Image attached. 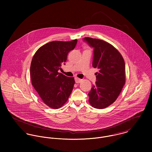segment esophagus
Listing matches in <instances>:
<instances>
[{
	"mask_svg": "<svg viewBox=\"0 0 152 152\" xmlns=\"http://www.w3.org/2000/svg\"><path fill=\"white\" fill-rule=\"evenodd\" d=\"M81 81H82V80L79 78H78V77H75V81L76 83H80Z\"/></svg>",
	"mask_w": 152,
	"mask_h": 152,
	"instance_id": "34e87169",
	"label": "esophagus"
}]
</instances>
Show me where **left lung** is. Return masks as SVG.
Returning <instances> with one entry per match:
<instances>
[{
    "instance_id": "left-lung-1",
    "label": "left lung",
    "mask_w": 152,
    "mask_h": 152,
    "mask_svg": "<svg viewBox=\"0 0 152 152\" xmlns=\"http://www.w3.org/2000/svg\"><path fill=\"white\" fill-rule=\"evenodd\" d=\"M83 40L94 48L92 66L99 69L95 84L88 94L89 102L95 108H105L115 101L125 85V61L120 53L108 43L91 37Z\"/></svg>"
}]
</instances>
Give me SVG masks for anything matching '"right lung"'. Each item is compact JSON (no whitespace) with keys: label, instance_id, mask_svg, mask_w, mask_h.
Wrapping results in <instances>:
<instances>
[{"label":"right lung","instance_id":"1","mask_svg":"<svg viewBox=\"0 0 152 152\" xmlns=\"http://www.w3.org/2000/svg\"><path fill=\"white\" fill-rule=\"evenodd\" d=\"M77 40L53 41L45 44L36 52L30 65L31 83L44 104L60 108L68 100L74 87V77L58 72L65 65L68 53L74 49Z\"/></svg>","mask_w":152,"mask_h":152}]
</instances>
